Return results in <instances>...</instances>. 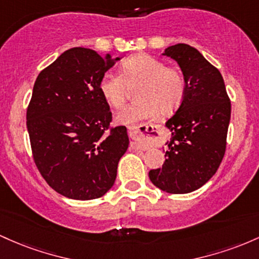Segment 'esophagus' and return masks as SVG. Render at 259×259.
<instances>
[{"mask_svg":"<svg viewBox=\"0 0 259 259\" xmlns=\"http://www.w3.org/2000/svg\"><path fill=\"white\" fill-rule=\"evenodd\" d=\"M148 127V126H147ZM128 133L130 137L133 139V145L136 148H141V149H147V144H144L142 142V132L139 131V127H128Z\"/></svg>","mask_w":259,"mask_h":259,"instance_id":"obj_1","label":"esophagus"}]
</instances>
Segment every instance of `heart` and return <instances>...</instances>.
Listing matches in <instances>:
<instances>
[{"label":"heart","instance_id":"b5f03b06","mask_svg":"<svg viewBox=\"0 0 259 259\" xmlns=\"http://www.w3.org/2000/svg\"><path fill=\"white\" fill-rule=\"evenodd\" d=\"M137 100L121 110L116 121L132 124L158 115H171L179 109L186 94V79L180 69L166 67L150 55H136L121 65V75L106 72L99 82L104 100L114 109L126 103L130 87H135Z\"/></svg>","mask_w":259,"mask_h":259}]
</instances>
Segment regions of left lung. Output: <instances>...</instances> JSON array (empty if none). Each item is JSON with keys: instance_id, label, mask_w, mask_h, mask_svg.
I'll use <instances>...</instances> for the list:
<instances>
[{"instance_id": "left-lung-1", "label": "left lung", "mask_w": 259, "mask_h": 259, "mask_svg": "<svg viewBox=\"0 0 259 259\" xmlns=\"http://www.w3.org/2000/svg\"><path fill=\"white\" fill-rule=\"evenodd\" d=\"M186 79L184 101L165 126L171 131L165 162L149 171L161 191L172 194L198 190L217 172L226 149L231 103L219 69L187 44L165 49Z\"/></svg>"}]
</instances>
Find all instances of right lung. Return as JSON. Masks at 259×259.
Instances as JSON below:
<instances>
[{
  "label": "right lung",
  "instance_id": "obj_1",
  "mask_svg": "<svg viewBox=\"0 0 259 259\" xmlns=\"http://www.w3.org/2000/svg\"><path fill=\"white\" fill-rule=\"evenodd\" d=\"M120 57L73 48L37 75L27 110V128L37 170L67 198H100L115 184L128 148L124 126L99 91L100 78Z\"/></svg>",
  "mask_w": 259,
  "mask_h": 259
}]
</instances>
